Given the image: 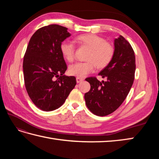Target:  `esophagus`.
Returning <instances> with one entry per match:
<instances>
[{"label": "esophagus", "instance_id": "esophagus-1", "mask_svg": "<svg viewBox=\"0 0 159 159\" xmlns=\"http://www.w3.org/2000/svg\"><path fill=\"white\" fill-rule=\"evenodd\" d=\"M83 80V79H82V78L76 77V82H77V83H79L80 82H82Z\"/></svg>", "mask_w": 159, "mask_h": 159}]
</instances>
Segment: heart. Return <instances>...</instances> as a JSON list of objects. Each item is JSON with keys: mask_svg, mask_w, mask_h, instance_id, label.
Here are the masks:
<instances>
[{"mask_svg": "<svg viewBox=\"0 0 159 159\" xmlns=\"http://www.w3.org/2000/svg\"><path fill=\"white\" fill-rule=\"evenodd\" d=\"M74 42L80 47L89 48L86 55L87 61L77 62L70 65L69 73L79 78L86 76L93 72L96 67L98 69L106 67L112 61L115 54V47L107 42L102 37L92 33L78 35ZM60 50L63 57L68 62L74 59L75 46L72 42L65 40L60 45Z\"/></svg>", "mask_w": 159, "mask_h": 159, "instance_id": "heart-1", "label": "heart"}]
</instances>
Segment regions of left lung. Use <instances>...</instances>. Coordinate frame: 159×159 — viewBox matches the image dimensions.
<instances>
[{
	"label": "left lung",
	"instance_id": "left-lung-1",
	"mask_svg": "<svg viewBox=\"0 0 159 159\" xmlns=\"http://www.w3.org/2000/svg\"><path fill=\"white\" fill-rule=\"evenodd\" d=\"M115 54L111 63L98 75L107 80L99 81L89 77L91 88L85 94V103L91 112L98 116H106L114 112L123 103L134 79L136 64L134 50L123 36L114 40Z\"/></svg>",
	"mask_w": 159,
	"mask_h": 159
}]
</instances>
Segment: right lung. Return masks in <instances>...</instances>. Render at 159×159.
<instances>
[{
	"label": "right lung",
	"mask_w": 159,
	"mask_h": 159,
	"mask_svg": "<svg viewBox=\"0 0 159 159\" xmlns=\"http://www.w3.org/2000/svg\"><path fill=\"white\" fill-rule=\"evenodd\" d=\"M67 30L58 25L39 29L30 39L24 57L26 92L33 104L43 111L59 108L76 84L75 77L64 75L67 65L60 45L70 36Z\"/></svg>",
	"instance_id": "add662e5"
}]
</instances>
